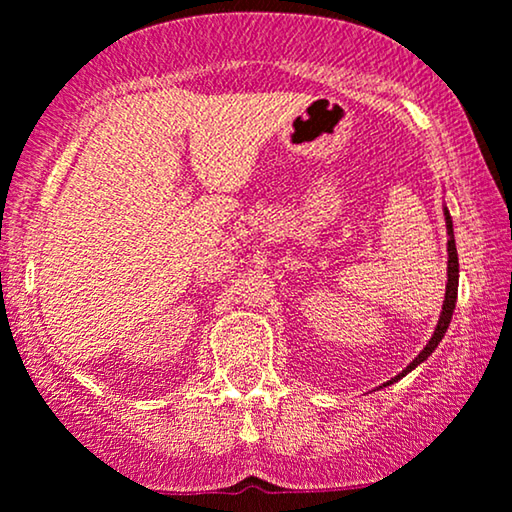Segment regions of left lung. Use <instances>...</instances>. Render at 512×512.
I'll return each instance as SVG.
<instances>
[{
  "instance_id": "left-lung-1",
  "label": "left lung",
  "mask_w": 512,
  "mask_h": 512,
  "mask_svg": "<svg viewBox=\"0 0 512 512\" xmlns=\"http://www.w3.org/2000/svg\"><path fill=\"white\" fill-rule=\"evenodd\" d=\"M445 220H447V234H449V241H447V252H449V260H447V292H445V304H442V313H440V320H438V327H435L431 342L426 344V349L419 353L417 358L412 360L410 365L405 367L403 374H398L395 379L405 377L407 372H412L414 367L419 363H424V360L431 356L435 351V346L442 342V337H445L447 327H449V320H452V313H454V306H456V290H459V255H456V243H454V229H452V217H449V210L445 208ZM395 379L388 381V384H393ZM386 384V386H388Z\"/></svg>"
}]
</instances>
